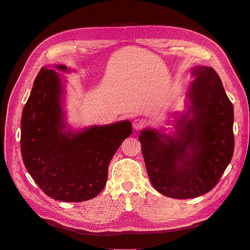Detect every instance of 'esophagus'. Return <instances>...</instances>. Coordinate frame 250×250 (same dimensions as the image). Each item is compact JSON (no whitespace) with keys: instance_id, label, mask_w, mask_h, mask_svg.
Masks as SVG:
<instances>
[{"instance_id":"esophagus-1","label":"esophagus","mask_w":250,"mask_h":250,"mask_svg":"<svg viewBox=\"0 0 250 250\" xmlns=\"http://www.w3.org/2000/svg\"><path fill=\"white\" fill-rule=\"evenodd\" d=\"M145 125H146V123L144 122L143 120H140V119L134 120V121H133V124H132V126H133V129H134V130H137V131L142 130L143 128L145 127Z\"/></svg>"}]
</instances>
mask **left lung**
<instances>
[{
    "mask_svg": "<svg viewBox=\"0 0 250 250\" xmlns=\"http://www.w3.org/2000/svg\"><path fill=\"white\" fill-rule=\"evenodd\" d=\"M195 79L187 92V110L177 112L166 133L146 128L139 140L151 184L176 199L209 192L231 161L233 107L213 67L192 69ZM172 121H169V124Z\"/></svg>",
    "mask_w": 250,
    "mask_h": 250,
    "instance_id": "obj_1",
    "label": "left lung"
}]
</instances>
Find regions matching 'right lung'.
<instances>
[{
  "label": "right lung",
  "instance_id": "right-lung-1",
  "mask_svg": "<svg viewBox=\"0 0 250 250\" xmlns=\"http://www.w3.org/2000/svg\"><path fill=\"white\" fill-rule=\"evenodd\" d=\"M55 70L71 71L62 64L43 66L22 110V162L49 197L65 202L85 201L96 197L106 185L109 162L132 133L131 122L124 120L72 129L62 108L63 82Z\"/></svg>",
  "mask_w": 250,
  "mask_h": 250
}]
</instances>
